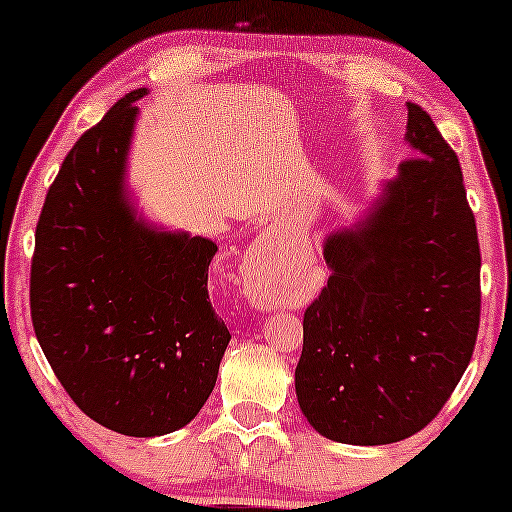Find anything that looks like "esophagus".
Instances as JSON below:
<instances>
[{
  "instance_id": "esophagus-1",
  "label": "esophagus",
  "mask_w": 512,
  "mask_h": 512,
  "mask_svg": "<svg viewBox=\"0 0 512 512\" xmlns=\"http://www.w3.org/2000/svg\"><path fill=\"white\" fill-rule=\"evenodd\" d=\"M245 276H248V296L257 305H272L279 303V291L274 284L276 276H281L279 260L274 257L272 250L255 248L245 260Z\"/></svg>"
}]
</instances>
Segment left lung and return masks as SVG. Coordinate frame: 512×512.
<instances>
[{
	"label": "left lung",
	"instance_id": "8db88e82",
	"mask_svg": "<svg viewBox=\"0 0 512 512\" xmlns=\"http://www.w3.org/2000/svg\"><path fill=\"white\" fill-rule=\"evenodd\" d=\"M416 151L349 226L322 240L330 281L303 317L296 397L320 436L387 445L448 402L479 332V240L455 151L421 105Z\"/></svg>",
	"mask_w": 512,
	"mask_h": 512
}]
</instances>
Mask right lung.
Listing matches in <instances>:
<instances>
[{"label": "right lung", "instance_id": "obj_1", "mask_svg": "<svg viewBox=\"0 0 512 512\" xmlns=\"http://www.w3.org/2000/svg\"><path fill=\"white\" fill-rule=\"evenodd\" d=\"M137 88L72 146L35 228L31 317L74 404L122 436L187 426L231 334L209 303L216 243L158 226L127 182Z\"/></svg>", "mask_w": 512, "mask_h": 512}]
</instances>
